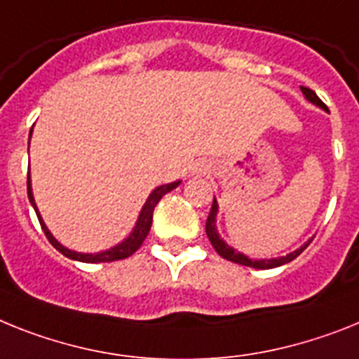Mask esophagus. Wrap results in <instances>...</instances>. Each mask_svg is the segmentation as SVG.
<instances>
[{
	"label": "esophagus",
	"mask_w": 359,
	"mask_h": 359,
	"mask_svg": "<svg viewBox=\"0 0 359 359\" xmlns=\"http://www.w3.org/2000/svg\"><path fill=\"white\" fill-rule=\"evenodd\" d=\"M195 173L197 175H206L208 171H210V165L206 164V162H197V164H195Z\"/></svg>",
	"instance_id": "esophagus-1"
}]
</instances>
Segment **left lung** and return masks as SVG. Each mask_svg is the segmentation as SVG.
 <instances>
[{"label":"left lung","mask_w":359,"mask_h":359,"mask_svg":"<svg viewBox=\"0 0 359 359\" xmlns=\"http://www.w3.org/2000/svg\"><path fill=\"white\" fill-rule=\"evenodd\" d=\"M301 91H303V95H305V98L309 102H312L314 105H318V107H321V109L327 111V105L323 104V102L319 100V96L316 95L312 89H309V87H301ZM217 210H219V206H217V201L213 198V204H212V210H210V215H208V221H206V236L208 239H210V243L213 245V248H215V252L221 257L228 259V261H231V263H237V264H243V266H252V268H259V270H266V268H276V266H281V264H287L290 263V261H294V259L297 257V255L303 252V250L306 248V246L310 245L309 243H305V245L301 246V248H297L296 252H290V254L283 255V257H276V259H250L248 255L241 254V252H237L236 248H231L230 245H226L224 241L221 239V236H219V231H217V226H215V219H217Z\"/></svg>","instance_id":"8db88e82"}]
</instances>
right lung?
Returning a JSON list of instances; mask_svg holds the SVG:
<instances>
[{"mask_svg": "<svg viewBox=\"0 0 359 359\" xmlns=\"http://www.w3.org/2000/svg\"><path fill=\"white\" fill-rule=\"evenodd\" d=\"M31 133H32V129H31ZM29 140H31V135H29ZM179 184H180V180H177V182H171V184H162V186H158V188L153 189L151 194H149V197H147L146 204L142 206V212H140V215H138L137 224H135L133 231L129 233V237H126V239H123L120 245L113 246V248H109V250H104V252H98V254H82V252H74V250H69V248H65V246H62L58 241L54 239V236L49 231V228L45 226L43 219H41L40 212H38V206H36V203H34V195H32V186H31V175L27 177V194H29V201H31L36 215H38V221H40V224H41V230L45 231V236H47L49 243L54 246V248L58 250L60 254H63L65 257H69V259H74V261H82V263H111V261H118V259H126V257H129V255H133L135 252H137V250L142 246L144 239H146L147 233H149V230H151L153 210H155V206L158 204V201H161V198L164 197L168 191L175 189Z\"/></svg>", "mask_w": 359, "mask_h": 359, "instance_id": "add662e5", "label": "right lung"}]
</instances>
